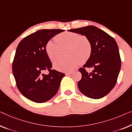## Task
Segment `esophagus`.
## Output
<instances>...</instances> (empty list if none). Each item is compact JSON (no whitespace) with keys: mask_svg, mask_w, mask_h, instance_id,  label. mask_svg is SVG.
I'll use <instances>...</instances> for the list:
<instances>
[{"mask_svg":"<svg viewBox=\"0 0 132 132\" xmlns=\"http://www.w3.org/2000/svg\"><path fill=\"white\" fill-rule=\"evenodd\" d=\"M72 73H73V72H72V71L68 72H66L65 75H66V76H70V75H71V74H72Z\"/></svg>","mask_w":132,"mask_h":132,"instance_id":"34e87169","label":"esophagus"}]
</instances>
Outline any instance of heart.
I'll list each match as a JSON object with an SVG mask.
<instances>
[{
	"instance_id": "heart-1",
	"label": "heart",
	"mask_w": 132,
	"mask_h": 132,
	"mask_svg": "<svg viewBox=\"0 0 132 132\" xmlns=\"http://www.w3.org/2000/svg\"><path fill=\"white\" fill-rule=\"evenodd\" d=\"M67 47L66 58H60L53 62V67L59 70L70 71L89 60L92 51V46L85 36L73 32H64L49 40L46 45V52L51 61L61 55L62 49Z\"/></svg>"
}]
</instances>
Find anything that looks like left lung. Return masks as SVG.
Returning a JSON list of instances; mask_svg holds the SVG:
<instances>
[{"instance_id":"8db88e82","label":"left lung","mask_w":132,"mask_h":132,"mask_svg":"<svg viewBox=\"0 0 132 132\" xmlns=\"http://www.w3.org/2000/svg\"><path fill=\"white\" fill-rule=\"evenodd\" d=\"M73 32L89 38L92 46L91 55L80 68L81 79L78 82L81 93L92 99L102 98L115 86L121 68L118 47L113 37L93 26L71 29ZM86 68H93L88 73Z\"/></svg>"}]
</instances>
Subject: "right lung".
<instances>
[{
	"mask_svg": "<svg viewBox=\"0 0 132 132\" xmlns=\"http://www.w3.org/2000/svg\"><path fill=\"white\" fill-rule=\"evenodd\" d=\"M61 29L37 30L18 44L12 63V72L22 95L36 103L50 100L58 92L65 74L52 70V63L46 52L47 42L64 31ZM48 70L49 74L43 72Z\"/></svg>",
	"mask_w": 132,
	"mask_h": 132,
	"instance_id": "obj_1",
	"label": "right lung"
}]
</instances>
